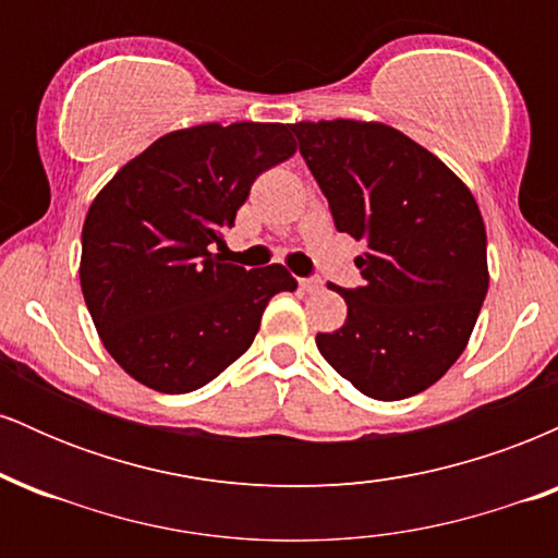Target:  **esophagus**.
Returning a JSON list of instances; mask_svg holds the SVG:
<instances>
[{"label":"esophagus","mask_w":558,"mask_h":558,"mask_svg":"<svg viewBox=\"0 0 558 558\" xmlns=\"http://www.w3.org/2000/svg\"><path fill=\"white\" fill-rule=\"evenodd\" d=\"M299 286L304 288L306 293H317V291H323V280H319V278H301V280H299Z\"/></svg>","instance_id":"obj_1"}]
</instances>
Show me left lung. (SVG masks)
<instances>
[{
    "label": "left lung",
    "instance_id": "obj_1",
    "mask_svg": "<svg viewBox=\"0 0 558 558\" xmlns=\"http://www.w3.org/2000/svg\"><path fill=\"white\" fill-rule=\"evenodd\" d=\"M299 151L341 233L367 243L364 286L336 288L349 315L319 354L369 399L422 393L462 356L488 293L475 196L417 141L386 123H293Z\"/></svg>",
    "mask_w": 558,
    "mask_h": 558
}]
</instances>
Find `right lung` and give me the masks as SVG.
<instances>
[{
  "instance_id": "right-lung-1",
  "label": "right lung",
  "mask_w": 558,
  "mask_h": 558,
  "mask_svg": "<svg viewBox=\"0 0 558 558\" xmlns=\"http://www.w3.org/2000/svg\"><path fill=\"white\" fill-rule=\"evenodd\" d=\"M296 151L283 123L172 131L123 165L88 207L81 288L101 343L133 380L189 393L257 336L267 301L296 291L283 265L213 254L252 183Z\"/></svg>"
}]
</instances>
